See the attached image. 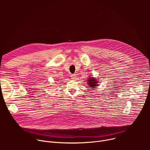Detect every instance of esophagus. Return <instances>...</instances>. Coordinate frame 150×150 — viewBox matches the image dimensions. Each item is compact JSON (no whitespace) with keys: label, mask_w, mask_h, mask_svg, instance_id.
<instances>
[{"label":"esophagus","mask_w":150,"mask_h":150,"mask_svg":"<svg viewBox=\"0 0 150 150\" xmlns=\"http://www.w3.org/2000/svg\"><path fill=\"white\" fill-rule=\"evenodd\" d=\"M71 77L72 79H76V75L75 74H72V75H71Z\"/></svg>","instance_id":"34e87169"}]
</instances>
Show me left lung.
Instances as JSON below:
<instances>
[{"label":"left lung","instance_id":"left-lung-1","mask_svg":"<svg viewBox=\"0 0 150 150\" xmlns=\"http://www.w3.org/2000/svg\"><path fill=\"white\" fill-rule=\"evenodd\" d=\"M88 85L89 88H91V89H94L96 88V87H97L98 85V81L97 80L96 78H93V77H90L88 79Z\"/></svg>","mask_w":150,"mask_h":150}]
</instances>
